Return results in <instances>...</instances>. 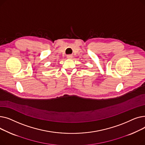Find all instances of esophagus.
Masks as SVG:
<instances>
[{
    "label": "esophagus",
    "instance_id": "1",
    "mask_svg": "<svg viewBox=\"0 0 145 145\" xmlns=\"http://www.w3.org/2000/svg\"><path fill=\"white\" fill-rule=\"evenodd\" d=\"M73 57V56L72 55H67V59H72Z\"/></svg>",
    "mask_w": 145,
    "mask_h": 145
}]
</instances>
